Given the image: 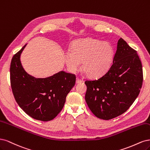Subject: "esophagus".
Listing matches in <instances>:
<instances>
[{
    "mask_svg": "<svg viewBox=\"0 0 150 150\" xmlns=\"http://www.w3.org/2000/svg\"><path fill=\"white\" fill-rule=\"evenodd\" d=\"M81 82H82V80L81 79H80L79 78H78V77H76V83H81Z\"/></svg>",
    "mask_w": 150,
    "mask_h": 150,
    "instance_id": "1",
    "label": "esophagus"
}]
</instances>
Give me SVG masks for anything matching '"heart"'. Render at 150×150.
<instances>
[{
	"label": "heart",
	"instance_id": "heart-1",
	"mask_svg": "<svg viewBox=\"0 0 150 150\" xmlns=\"http://www.w3.org/2000/svg\"><path fill=\"white\" fill-rule=\"evenodd\" d=\"M114 48L110 43L93 38H86L74 41L71 51H65L64 59L71 72L78 71L82 62V70L90 79L102 76L112 65Z\"/></svg>",
	"mask_w": 150,
	"mask_h": 150
}]
</instances>
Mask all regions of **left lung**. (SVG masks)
I'll list each match as a JSON object with an SVG mask.
<instances>
[{"label": "left lung", "instance_id": "1", "mask_svg": "<svg viewBox=\"0 0 150 150\" xmlns=\"http://www.w3.org/2000/svg\"><path fill=\"white\" fill-rule=\"evenodd\" d=\"M143 80L142 64L137 52L120 38L110 70L97 80L85 81L86 102L98 118L117 117L138 97Z\"/></svg>", "mask_w": 150, "mask_h": 150}]
</instances>
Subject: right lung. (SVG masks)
<instances>
[{
  "label": "right lung",
  "instance_id": "1",
  "mask_svg": "<svg viewBox=\"0 0 150 150\" xmlns=\"http://www.w3.org/2000/svg\"><path fill=\"white\" fill-rule=\"evenodd\" d=\"M26 45L13 56L11 61L12 93L19 107L28 115L35 120L47 122L61 112L67 94L75 85L76 76L64 71L45 79H36L28 75L20 59Z\"/></svg>",
  "mask_w": 150,
  "mask_h": 150
}]
</instances>
